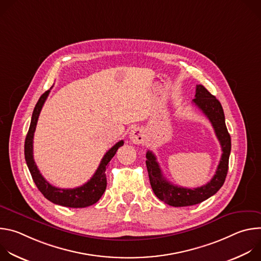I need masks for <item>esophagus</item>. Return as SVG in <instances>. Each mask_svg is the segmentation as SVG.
I'll return each instance as SVG.
<instances>
[{"label": "esophagus", "instance_id": "34e87169", "mask_svg": "<svg viewBox=\"0 0 261 261\" xmlns=\"http://www.w3.org/2000/svg\"><path fill=\"white\" fill-rule=\"evenodd\" d=\"M129 137H130V139H131L132 142H134V143H140L141 141H143L144 134H143V131H142L141 129L135 128V129L131 130Z\"/></svg>", "mask_w": 261, "mask_h": 261}]
</instances>
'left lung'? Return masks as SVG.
Returning <instances> with one entry per match:
<instances>
[{
  "label": "left lung",
  "mask_w": 261,
  "mask_h": 261,
  "mask_svg": "<svg viewBox=\"0 0 261 261\" xmlns=\"http://www.w3.org/2000/svg\"><path fill=\"white\" fill-rule=\"evenodd\" d=\"M192 102L210 120L216 136L222 147L220 163L213 178L201 187L194 189L178 187L168 181L157 162L153 152H146V168L150 182L155 195L163 202L171 206H188L200 203L216 194L225 181L228 171V161L231 151V139L225 125L224 111L219 100L216 99L202 85L196 86L195 98Z\"/></svg>",
  "instance_id": "left-lung-1"
}]
</instances>
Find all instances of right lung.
Returning a JSON list of instances; mask_svg holds the SVG:
<instances>
[{
	"instance_id": "1",
	"label": "right lung",
	"mask_w": 261,
	"mask_h": 261,
	"mask_svg": "<svg viewBox=\"0 0 261 261\" xmlns=\"http://www.w3.org/2000/svg\"><path fill=\"white\" fill-rule=\"evenodd\" d=\"M50 90L46 91L39 98L33 111L31 125L24 141V158H25L27 165L29 167L33 180L37 186V188L39 189V191L44 195L46 199H48L53 203L63 205V206H68V207H75V208L90 206L96 203L103 195L106 189V184H107L106 174H105L106 166L111 160V158L116 155L118 148L124 144V141L121 140L117 142L109 151L106 152L94 175L91 177L90 180H88L86 184L81 186V187L73 188V189H61L50 185L40 173L33 157L34 132L36 130V125H37V122H38L40 111L42 109V106Z\"/></svg>"
}]
</instances>
